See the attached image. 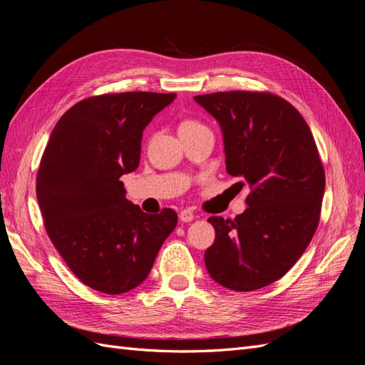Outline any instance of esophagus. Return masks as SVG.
<instances>
[{
    "label": "esophagus",
    "mask_w": 365,
    "mask_h": 365,
    "mask_svg": "<svg viewBox=\"0 0 365 365\" xmlns=\"http://www.w3.org/2000/svg\"><path fill=\"white\" fill-rule=\"evenodd\" d=\"M195 215L192 210H182V212L180 213V220L181 222H190V220H193Z\"/></svg>",
    "instance_id": "1"
}]
</instances>
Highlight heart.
Returning a JSON list of instances; mask_svg holds the SVG:
<instances>
[{"mask_svg": "<svg viewBox=\"0 0 365 365\" xmlns=\"http://www.w3.org/2000/svg\"><path fill=\"white\" fill-rule=\"evenodd\" d=\"M196 126H200V123H197V121H195V120H184L182 123L180 125V130L192 129V128H196Z\"/></svg>", "mask_w": 365, "mask_h": 365, "instance_id": "1", "label": "heart"}]
</instances>
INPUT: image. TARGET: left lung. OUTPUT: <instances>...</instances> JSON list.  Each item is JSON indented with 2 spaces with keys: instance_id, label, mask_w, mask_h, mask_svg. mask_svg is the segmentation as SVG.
Returning <instances> with one entry per match:
<instances>
[{
  "instance_id": "obj_1",
  "label": "left lung",
  "mask_w": 365,
  "mask_h": 365,
  "mask_svg": "<svg viewBox=\"0 0 365 365\" xmlns=\"http://www.w3.org/2000/svg\"><path fill=\"white\" fill-rule=\"evenodd\" d=\"M193 98L222 129L227 172L251 190L233 220L208 217L216 237L204 256L207 271L228 289L264 288L302 257L319 222L326 176L314 135L302 114L271 93Z\"/></svg>"
}]
</instances>
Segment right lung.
I'll list each match as a JSON object with an SVG mask.
<instances>
[{
  "mask_svg": "<svg viewBox=\"0 0 365 365\" xmlns=\"http://www.w3.org/2000/svg\"><path fill=\"white\" fill-rule=\"evenodd\" d=\"M175 97H88L59 118L42 153L36 196L47 235L76 277L96 291L125 294L145 282L178 222L172 208L141 212L120 181L138 168L143 130Z\"/></svg>",
  "mask_w": 365,
  "mask_h": 365,
  "instance_id": "obj_1",
  "label": "right lung"
}]
</instances>
